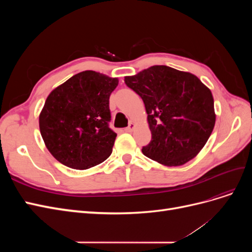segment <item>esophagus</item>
Wrapping results in <instances>:
<instances>
[{"instance_id":"obj_1","label":"esophagus","mask_w":252,"mask_h":252,"mask_svg":"<svg viewBox=\"0 0 252 252\" xmlns=\"http://www.w3.org/2000/svg\"><path fill=\"white\" fill-rule=\"evenodd\" d=\"M134 126H135V125H134L133 123H130V124L128 125L127 128H125V131H126V132H131V131L133 130V129H134Z\"/></svg>"}]
</instances>
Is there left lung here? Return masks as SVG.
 I'll use <instances>...</instances> for the list:
<instances>
[{
	"instance_id": "1",
	"label": "left lung",
	"mask_w": 252,
	"mask_h": 252,
	"mask_svg": "<svg viewBox=\"0 0 252 252\" xmlns=\"http://www.w3.org/2000/svg\"><path fill=\"white\" fill-rule=\"evenodd\" d=\"M125 84L145 104L151 141L144 156L166 166H181L193 158L216 124L213 97L209 88L194 74L156 65Z\"/></svg>"
}]
</instances>
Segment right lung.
Instances as JSON below:
<instances>
[{"label":"right lung","instance_id":"1","mask_svg":"<svg viewBox=\"0 0 252 252\" xmlns=\"http://www.w3.org/2000/svg\"><path fill=\"white\" fill-rule=\"evenodd\" d=\"M118 84L117 78L86 70L51 91L39 123L45 145L60 163L84 170L109 158L117 138L109 128V96Z\"/></svg>","mask_w":252,"mask_h":252}]
</instances>
